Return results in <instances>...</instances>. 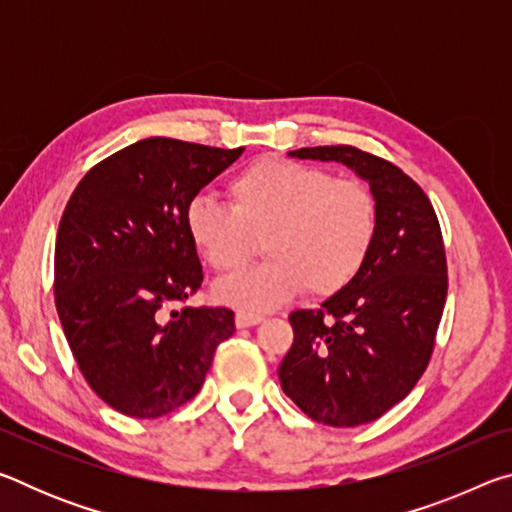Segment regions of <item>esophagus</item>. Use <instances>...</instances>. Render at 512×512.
I'll return each mask as SVG.
<instances>
[{"instance_id": "34e87169", "label": "esophagus", "mask_w": 512, "mask_h": 512, "mask_svg": "<svg viewBox=\"0 0 512 512\" xmlns=\"http://www.w3.org/2000/svg\"><path fill=\"white\" fill-rule=\"evenodd\" d=\"M262 320L264 318L259 314H248V311H237V316H235L237 327H253V325L262 323Z\"/></svg>"}]
</instances>
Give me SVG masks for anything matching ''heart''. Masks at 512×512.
I'll return each instance as SVG.
<instances>
[{"instance_id": "heart-1", "label": "heart", "mask_w": 512, "mask_h": 512, "mask_svg": "<svg viewBox=\"0 0 512 512\" xmlns=\"http://www.w3.org/2000/svg\"><path fill=\"white\" fill-rule=\"evenodd\" d=\"M230 205L196 196L187 228L216 273L250 264L262 241L268 262L216 284L225 305L248 314L296 298H329L350 287L377 241L379 205L372 189L314 164L266 158L228 185Z\"/></svg>"}]
</instances>
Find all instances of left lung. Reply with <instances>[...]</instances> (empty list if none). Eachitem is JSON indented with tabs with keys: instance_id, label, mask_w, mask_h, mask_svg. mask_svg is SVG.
Wrapping results in <instances>:
<instances>
[{
	"instance_id": "left-lung-1",
	"label": "left lung",
	"mask_w": 512,
	"mask_h": 512,
	"mask_svg": "<svg viewBox=\"0 0 512 512\" xmlns=\"http://www.w3.org/2000/svg\"><path fill=\"white\" fill-rule=\"evenodd\" d=\"M291 155L348 164L379 205L368 262L320 309L293 311V345L277 370L311 420L359 427L402 402L429 366L447 300L443 232L429 196L393 162L348 144Z\"/></svg>"
}]
</instances>
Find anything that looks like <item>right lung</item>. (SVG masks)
Listing matches in <instances>:
<instances>
[{
    "label": "right lung",
    "instance_id": "1",
    "mask_svg": "<svg viewBox=\"0 0 512 512\" xmlns=\"http://www.w3.org/2000/svg\"><path fill=\"white\" fill-rule=\"evenodd\" d=\"M239 149L149 137L85 173L60 216L54 300L76 366L112 409L160 418L201 391L228 307H185L203 287L187 228L196 194ZM176 304L180 310L169 312Z\"/></svg>",
    "mask_w": 512,
    "mask_h": 512
}]
</instances>
